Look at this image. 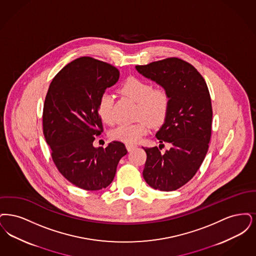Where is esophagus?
<instances>
[{
	"instance_id": "esophagus-1",
	"label": "esophagus",
	"mask_w": 256,
	"mask_h": 256,
	"mask_svg": "<svg viewBox=\"0 0 256 256\" xmlns=\"http://www.w3.org/2000/svg\"><path fill=\"white\" fill-rule=\"evenodd\" d=\"M126 148H127V150L130 152V151H132L133 149L136 148V145L134 144H126Z\"/></svg>"
}]
</instances>
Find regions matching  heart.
<instances>
[{
	"mask_svg": "<svg viewBox=\"0 0 256 256\" xmlns=\"http://www.w3.org/2000/svg\"><path fill=\"white\" fill-rule=\"evenodd\" d=\"M120 90L122 94L138 103L136 116L142 120L134 124H123L112 129L110 138L126 144H134L147 134L148 123L156 126L164 122L168 110L169 96L166 90L153 89L147 81L136 78H127L122 84ZM112 103L114 98L110 94L106 92L101 96L98 112L104 123H114Z\"/></svg>",
	"mask_w": 256,
	"mask_h": 256,
	"instance_id": "b5f03b06",
	"label": "heart"
}]
</instances>
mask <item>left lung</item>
<instances>
[{
  "instance_id": "1",
  "label": "left lung",
  "mask_w": 256,
  "mask_h": 256,
  "mask_svg": "<svg viewBox=\"0 0 256 256\" xmlns=\"http://www.w3.org/2000/svg\"><path fill=\"white\" fill-rule=\"evenodd\" d=\"M138 74L166 90L169 105L156 138L171 145L164 153L155 146L144 148L147 158L142 172L154 189L173 191L189 182L208 153L212 136L210 92L199 72L178 58H167L144 66Z\"/></svg>"
}]
</instances>
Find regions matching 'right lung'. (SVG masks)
<instances>
[{
	"label": "right lung",
	"instance_id": "right-lung-1",
	"mask_svg": "<svg viewBox=\"0 0 256 256\" xmlns=\"http://www.w3.org/2000/svg\"><path fill=\"white\" fill-rule=\"evenodd\" d=\"M120 72L92 57H80L63 68L52 79L44 100L43 132L59 172L79 188H106L116 167L127 154L125 145L112 142L94 147L103 131L98 101L114 85Z\"/></svg>",
	"mask_w": 256,
	"mask_h": 256
}]
</instances>
